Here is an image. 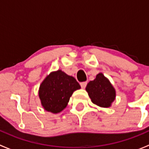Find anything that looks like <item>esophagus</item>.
<instances>
[{
    "label": "esophagus",
    "mask_w": 149,
    "mask_h": 149,
    "mask_svg": "<svg viewBox=\"0 0 149 149\" xmlns=\"http://www.w3.org/2000/svg\"><path fill=\"white\" fill-rule=\"evenodd\" d=\"M86 84H87L86 82H81V83L80 84V85L82 88H85V87L86 86Z\"/></svg>",
    "instance_id": "1"
}]
</instances>
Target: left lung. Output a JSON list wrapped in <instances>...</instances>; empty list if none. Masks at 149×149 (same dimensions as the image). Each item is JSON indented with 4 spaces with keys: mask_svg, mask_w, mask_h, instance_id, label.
I'll use <instances>...</instances> for the list:
<instances>
[{
    "mask_svg": "<svg viewBox=\"0 0 149 149\" xmlns=\"http://www.w3.org/2000/svg\"><path fill=\"white\" fill-rule=\"evenodd\" d=\"M86 91L91 102L100 107H109L116 97V91L109 79L99 73L94 80L87 84Z\"/></svg>",
    "mask_w": 149,
    "mask_h": 149,
    "instance_id": "obj_1",
    "label": "left lung"
}]
</instances>
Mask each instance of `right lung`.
Segmentation results:
<instances>
[{"label":"right lung","instance_id":"obj_1","mask_svg":"<svg viewBox=\"0 0 149 149\" xmlns=\"http://www.w3.org/2000/svg\"><path fill=\"white\" fill-rule=\"evenodd\" d=\"M81 86L75 78L61 70L46 76L39 88V97L45 110L57 114L67 107L73 93Z\"/></svg>","mask_w":149,"mask_h":149}]
</instances>
